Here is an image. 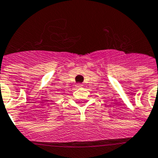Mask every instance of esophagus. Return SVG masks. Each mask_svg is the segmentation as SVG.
Wrapping results in <instances>:
<instances>
[{
	"label": "esophagus",
	"instance_id": "1",
	"mask_svg": "<svg viewBox=\"0 0 158 158\" xmlns=\"http://www.w3.org/2000/svg\"><path fill=\"white\" fill-rule=\"evenodd\" d=\"M77 87H82V86H83V84H77Z\"/></svg>",
	"mask_w": 158,
	"mask_h": 158
}]
</instances>
